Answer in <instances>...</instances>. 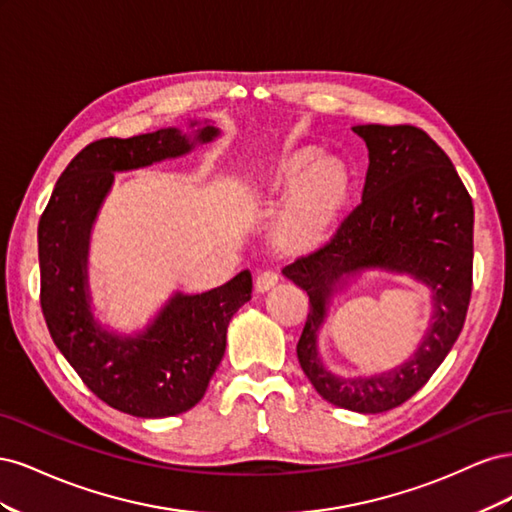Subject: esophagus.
<instances>
[{"instance_id": "esophagus-1", "label": "esophagus", "mask_w": 512, "mask_h": 512, "mask_svg": "<svg viewBox=\"0 0 512 512\" xmlns=\"http://www.w3.org/2000/svg\"><path fill=\"white\" fill-rule=\"evenodd\" d=\"M277 280H280V273H277L275 269H265V271H260L258 277H256V288H258L260 292H265V290H269L271 286H275Z\"/></svg>"}]
</instances>
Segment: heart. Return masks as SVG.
<instances>
[{
  "label": "heart",
  "instance_id": "obj_1",
  "mask_svg": "<svg viewBox=\"0 0 512 512\" xmlns=\"http://www.w3.org/2000/svg\"><path fill=\"white\" fill-rule=\"evenodd\" d=\"M309 164H312V158L294 160L284 168L280 177L282 188H297L286 215V226L292 232H309L318 228L329 218L344 196L346 179L342 170L335 164L322 162L308 171L306 168ZM303 172L305 176L302 175ZM301 176L304 177L303 180L300 179Z\"/></svg>",
  "mask_w": 512,
  "mask_h": 512
}]
</instances>
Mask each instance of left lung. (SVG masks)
<instances>
[{
  "instance_id": "1",
  "label": "left lung",
  "mask_w": 512,
  "mask_h": 512,
  "mask_svg": "<svg viewBox=\"0 0 512 512\" xmlns=\"http://www.w3.org/2000/svg\"><path fill=\"white\" fill-rule=\"evenodd\" d=\"M352 130L369 149L361 203L282 273L309 297L297 344L307 380L337 408L378 414L423 389L457 342L472 297L474 207L453 162L425 130L406 123ZM378 266L427 283L434 290V322L408 364L371 379H337L319 363L317 329L343 277Z\"/></svg>"
}]
</instances>
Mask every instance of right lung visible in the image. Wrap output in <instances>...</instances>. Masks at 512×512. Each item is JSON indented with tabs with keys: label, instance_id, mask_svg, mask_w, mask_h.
I'll return each mask as SVG.
<instances>
[{
	"label": "right lung",
	"instance_id": "add662e5",
	"mask_svg": "<svg viewBox=\"0 0 512 512\" xmlns=\"http://www.w3.org/2000/svg\"><path fill=\"white\" fill-rule=\"evenodd\" d=\"M215 136L218 130L205 126L194 141ZM192 147L175 128L89 143L61 173L38 224L40 307L55 346L104 404L141 418L175 416L205 397L226 350L228 322L252 299V273L241 271L209 292L175 294L143 335L123 339L89 312V228L111 190V170L149 166Z\"/></svg>",
	"mask_w": 512,
	"mask_h": 512
}]
</instances>
